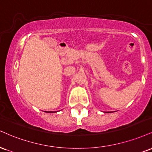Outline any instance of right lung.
I'll use <instances>...</instances> for the list:
<instances>
[{"label":"right lung","instance_id":"right-lung-1","mask_svg":"<svg viewBox=\"0 0 152 152\" xmlns=\"http://www.w3.org/2000/svg\"><path fill=\"white\" fill-rule=\"evenodd\" d=\"M47 113H48V112H47ZM49 113H52V112H49Z\"/></svg>","mask_w":152,"mask_h":152}]
</instances>
